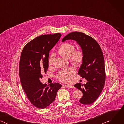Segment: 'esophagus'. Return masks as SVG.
<instances>
[{"label": "esophagus", "mask_w": 124, "mask_h": 124, "mask_svg": "<svg viewBox=\"0 0 124 124\" xmlns=\"http://www.w3.org/2000/svg\"><path fill=\"white\" fill-rule=\"evenodd\" d=\"M66 86L68 88H74V86L72 85H66Z\"/></svg>", "instance_id": "34e87169"}]
</instances>
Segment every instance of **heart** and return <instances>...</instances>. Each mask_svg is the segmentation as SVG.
<instances>
[{
	"label": "heart",
	"instance_id": "1",
	"mask_svg": "<svg viewBox=\"0 0 124 124\" xmlns=\"http://www.w3.org/2000/svg\"><path fill=\"white\" fill-rule=\"evenodd\" d=\"M58 54L62 57L69 59V61L75 66H80L84 59L83 52L81 49L75 50V46L70 43H64L61 44L57 50ZM54 56L53 55L49 56L48 59V64L51 66L53 63ZM76 74L74 68L70 67L63 69L58 74L57 79L65 83H68L71 80Z\"/></svg>",
	"mask_w": 124,
	"mask_h": 124
}]
</instances>
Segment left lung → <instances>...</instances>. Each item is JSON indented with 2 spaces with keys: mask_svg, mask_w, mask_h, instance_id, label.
Wrapping results in <instances>:
<instances>
[{
  "mask_svg": "<svg viewBox=\"0 0 124 124\" xmlns=\"http://www.w3.org/2000/svg\"><path fill=\"white\" fill-rule=\"evenodd\" d=\"M73 40L80 46L84 54L83 61L78 75L87 80L85 84L77 83L74 86L83 93L79 102L83 104H91L99 97L105 81L104 57L98 42L84 33L73 32L68 34L62 42Z\"/></svg>",
  "mask_w": 124,
  "mask_h": 124,
  "instance_id": "obj_1",
  "label": "left lung"
}]
</instances>
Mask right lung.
I'll return each instance as SVG.
<instances>
[{
  "mask_svg": "<svg viewBox=\"0 0 124 124\" xmlns=\"http://www.w3.org/2000/svg\"><path fill=\"white\" fill-rule=\"evenodd\" d=\"M61 36L60 33L41 35L27 43L22 52L19 65L21 84L28 99L38 108H45L54 102L62 87L58 83L47 86L40 80L42 74L47 70L49 51Z\"/></svg>",
  "mask_w": 124,
  "mask_h": 124,
  "instance_id": "add662e5",
  "label": "right lung"
}]
</instances>
